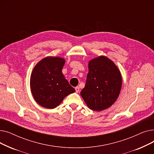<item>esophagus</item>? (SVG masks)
I'll return each instance as SVG.
<instances>
[{
  "mask_svg": "<svg viewBox=\"0 0 154 154\" xmlns=\"http://www.w3.org/2000/svg\"><path fill=\"white\" fill-rule=\"evenodd\" d=\"M75 92H76L77 93H78V92H79V91H80V88H79V87H76L75 88Z\"/></svg>",
  "mask_w": 154,
  "mask_h": 154,
  "instance_id": "esophagus-1",
  "label": "esophagus"
}]
</instances>
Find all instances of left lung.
I'll use <instances>...</instances> for the list:
<instances>
[{"label":"left lung","instance_id":"left-lung-1","mask_svg":"<svg viewBox=\"0 0 154 154\" xmlns=\"http://www.w3.org/2000/svg\"><path fill=\"white\" fill-rule=\"evenodd\" d=\"M122 87V75L116 64L106 56L88 62L85 87L80 92L91 110L102 111L117 99Z\"/></svg>","mask_w":154,"mask_h":154}]
</instances>
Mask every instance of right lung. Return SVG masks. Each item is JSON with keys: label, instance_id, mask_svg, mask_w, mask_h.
Returning a JSON list of instances; mask_svg holds the SVG:
<instances>
[{"label": "right lung", "instance_id": "add662e5", "mask_svg": "<svg viewBox=\"0 0 154 154\" xmlns=\"http://www.w3.org/2000/svg\"><path fill=\"white\" fill-rule=\"evenodd\" d=\"M65 59L47 57L38 62L30 76V89L35 100L43 107L54 109L75 90L63 75Z\"/></svg>", "mask_w": 154, "mask_h": 154}]
</instances>
